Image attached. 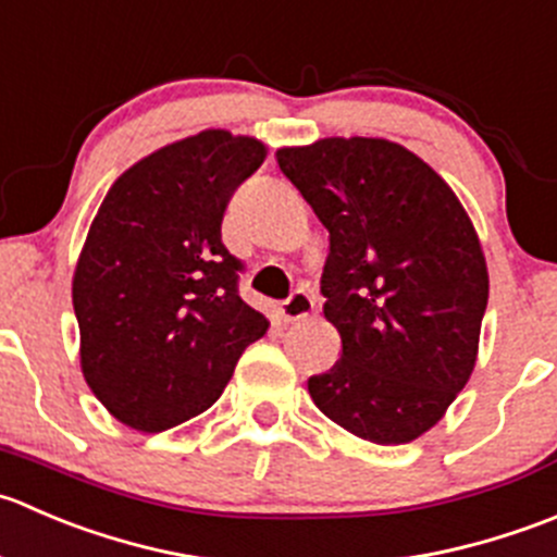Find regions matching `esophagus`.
I'll return each instance as SVG.
<instances>
[{
  "instance_id": "34e87169",
  "label": "esophagus",
  "mask_w": 557,
  "mask_h": 557,
  "mask_svg": "<svg viewBox=\"0 0 557 557\" xmlns=\"http://www.w3.org/2000/svg\"><path fill=\"white\" fill-rule=\"evenodd\" d=\"M313 306H317V297L308 289H302V286H297V289H292V295L281 302L278 311L286 322H297V319H306L308 313L313 311Z\"/></svg>"
}]
</instances>
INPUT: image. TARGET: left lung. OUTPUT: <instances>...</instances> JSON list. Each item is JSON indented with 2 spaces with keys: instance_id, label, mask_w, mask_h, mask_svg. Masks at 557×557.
Returning a JSON list of instances; mask_svg holds the SVG:
<instances>
[{
  "instance_id": "1",
  "label": "left lung",
  "mask_w": 557,
  "mask_h": 557,
  "mask_svg": "<svg viewBox=\"0 0 557 557\" xmlns=\"http://www.w3.org/2000/svg\"><path fill=\"white\" fill-rule=\"evenodd\" d=\"M281 173L330 233L324 317L341 360L308 379L322 414L373 444L431 431L476 362L487 265L442 175L379 137L281 148Z\"/></svg>"
}]
</instances>
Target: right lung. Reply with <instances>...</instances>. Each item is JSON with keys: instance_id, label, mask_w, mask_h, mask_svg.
<instances>
[{"instance_id": "obj_1", "label": "right lung", "mask_w": 557, "mask_h": 557, "mask_svg": "<svg viewBox=\"0 0 557 557\" xmlns=\"http://www.w3.org/2000/svg\"><path fill=\"white\" fill-rule=\"evenodd\" d=\"M265 159L255 137L206 129L132 164L104 195L73 278L81 368L119 422L162 433L202 414L268 319L222 244L233 191Z\"/></svg>"}]
</instances>
